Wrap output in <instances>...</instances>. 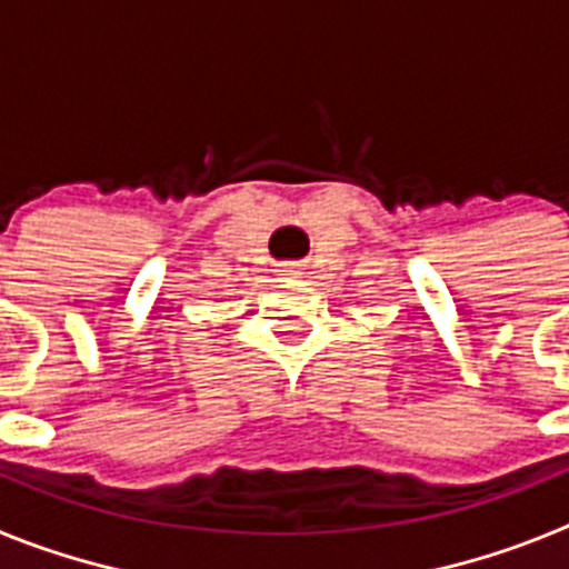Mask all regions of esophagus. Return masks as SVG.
I'll list each match as a JSON object with an SVG mask.
<instances>
[{
  "label": "esophagus",
  "instance_id": "1",
  "mask_svg": "<svg viewBox=\"0 0 569 569\" xmlns=\"http://www.w3.org/2000/svg\"><path fill=\"white\" fill-rule=\"evenodd\" d=\"M279 276H284V279H293V276H301V264H296V261H288V264H279V270H276Z\"/></svg>",
  "mask_w": 569,
  "mask_h": 569
}]
</instances>
